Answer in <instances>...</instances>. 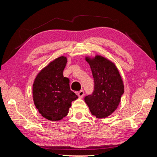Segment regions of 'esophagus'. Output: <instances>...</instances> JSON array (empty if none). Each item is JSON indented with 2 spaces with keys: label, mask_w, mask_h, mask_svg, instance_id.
<instances>
[{
  "label": "esophagus",
  "mask_w": 157,
  "mask_h": 157,
  "mask_svg": "<svg viewBox=\"0 0 157 157\" xmlns=\"http://www.w3.org/2000/svg\"><path fill=\"white\" fill-rule=\"evenodd\" d=\"M84 92L83 91V90H80V91L78 92V96L80 98H82L83 96H84Z\"/></svg>",
  "instance_id": "obj_1"
}]
</instances>
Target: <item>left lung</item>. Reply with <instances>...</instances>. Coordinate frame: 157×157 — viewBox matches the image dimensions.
I'll return each instance as SVG.
<instances>
[{
	"label": "left lung",
	"mask_w": 157,
	"mask_h": 157,
	"mask_svg": "<svg viewBox=\"0 0 157 157\" xmlns=\"http://www.w3.org/2000/svg\"><path fill=\"white\" fill-rule=\"evenodd\" d=\"M94 80V90L84 98L92 115L104 118L116 111L124 92L121 75L113 61L101 55L86 56Z\"/></svg>",
	"instance_id": "1"
}]
</instances>
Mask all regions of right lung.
I'll use <instances>...</instances> for the list:
<instances>
[{"label":"right lung","instance_id":"1","mask_svg":"<svg viewBox=\"0 0 157 157\" xmlns=\"http://www.w3.org/2000/svg\"><path fill=\"white\" fill-rule=\"evenodd\" d=\"M65 56L54 59L37 74L33 84V98L39 113L51 121L67 115L71 102L78 96L70 89L69 79L63 77Z\"/></svg>","mask_w":157,"mask_h":157}]
</instances>
